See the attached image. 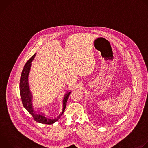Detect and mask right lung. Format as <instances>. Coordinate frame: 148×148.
<instances>
[{
	"mask_svg": "<svg viewBox=\"0 0 148 148\" xmlns=\"http://www.w3.org/2000/svg\"><path fill=\"white\" fill-rule=\"evenodd\" d=\"M36 56V54H34L26 63L25 66L22 70V74L20 77V94L21 98H22V103L25 108L32 115L34 119L39 123H44V124H49L51 125L57 121L62 114L64 113L65 108L66 107V104L67 102L68 98L71 92V91H67L64 96L62 101V106L63 108L61 113L56 118H50L48 116H46L43 113L36 112L33 107L32 99H33V94L30 91L29 84V75L32 66V62L34 60Z\"/></svg>",
	"mask_w": 148,
	"mask_h": 148,
	"instance_id": "right-lung-1",
	"label": "right lung"
}]
</instances>
